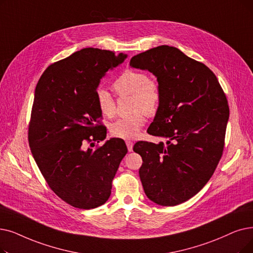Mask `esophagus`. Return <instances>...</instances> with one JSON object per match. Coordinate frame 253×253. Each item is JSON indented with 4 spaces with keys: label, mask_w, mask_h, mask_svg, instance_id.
Here are the masks:
<instances>
[{
    "label": "esophagus",
    "mask_w": 253,
    "mask_h": 253,
    "mask_svg": "<svg viewBox=\"0 0 253 253\" xmlns=\"http://www.w3.org/2000/svg\"><path fill=\"white\" fill-rule=\"evenodd\" d=\"M126 146H127V149H128L129 152H131V151L133 150V142L131 141V140H127L126 141Z\"/></svg>",
    "instance_id": "34e87169"
}]
</instances>
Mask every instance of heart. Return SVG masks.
<instances>
[{"mask_svg": "<svg viewBox=\"0 0 253 253\" xmlns=\"http://www.w3.org/2000/svg\"><path fill=\"white\" fill-rule=\"evenodd\" d=\"M119 96H131L130 111L132 114L118 119L109 126L114 137L122 139H134L146 123V115L155 116L162 101L160 84L142 71L129 69L121 74L113 84ZM96 103L102 115L114 117L117 104L114 97L104 89L96 92Z\"/></svg>", "mask_w": 253, "mask_h": 253, "instance_id": "1", "label": "heart"}]
</instances>
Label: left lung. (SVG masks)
Returning a JSON list of instances; mask_svg holds the SVG:
<instances>
[{"label":"left lung","mask_w":253,"mask_h":253,"mask_svg":"<svg viewBox=\"0 0 253 253\" xmlns=\"http://www.w3.org/2000/svg\"><path fill=\"white\" fill-rule=\"evenodd\" d=\"M130 66L157 78L162 101L148 133L169 138L167 146L142 140L134 145L142 158V187L157 205L177 206L204 187L221 159L229 116L226 96L210 68L177 47L140 52Z\"/></svg>","instance_id":"left-lung-1"}]
</instances>
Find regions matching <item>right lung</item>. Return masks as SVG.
Segmentation results:
<instances>
[{"label": "right lung", "mask_w": 253, "mask_h": 253, "mask_svg": "<svg viewBox=\"0 0 253 253\" xmlns=\"http://www.w3.org/2000/svg\"><path fill=\"white\" fill-rule=\"evenodd\" d=\"M87 47L49 65L36 85L29 123L31 152L49 188L62 201L90 210L103 205L127 153L123 139L106 137L96 103L97 86L108 69L126 59Z\"/></svg>", "instance_id": "right-lung-1"}]
</instances>
